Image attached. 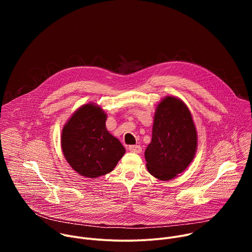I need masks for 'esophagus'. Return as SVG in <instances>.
Masks as SVG:
<instances>
[{
	"instance_id": "1",
	"label": "esophagus",
	"mask_w": 252,
	"mask_h": 252,
	"mask_svg": "<svg viewBox=\"0 0 252 252\" xmlns=\"http://www.w3.org/2000/svg\"><path fill=\"white\" fill-rule=\"evenodd\" d=\"M128 151L131 152V153L139 154L141 152V148H140V146H129L128 147Z\"/></svg>"
}]
</instances>
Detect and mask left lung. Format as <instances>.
Wrapping results in <instances>:
<instances>
[{
    "label": "left lung",
    "mask_w": 252,
    "mask_h": 252,
    "mask_svg": "<svg viewBox=\"0 0 252 252\" xmlns=\"http://www.w3.org/2000/svg\"><path fill=\"white\" fill-rule=\"evenodd\" d=\"M197 149V132L187 104L167 95L155 113L153 137L145 152L149 172L160 181L182 173L192 161Z\"/></svg>",
    "instance_id": "1"
}]
</instances>
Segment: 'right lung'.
<instances>
[{"label":"right lung","instance_id":"add662e5","mask_svg":"<svg viewBox=\"0 0 252 252\" xmlns=\"http://www.w3.org/2000/svg\"><path fill=\"white\" fill-rule=\"evenodd\" d=\"M106 114L96 103H87L73 114L62 130L61 146L68 164L79 174L96 178L111 172L126 149L107 131Z\"/></svg>","mask_w":252,"mask_h":252}]
</instances>
